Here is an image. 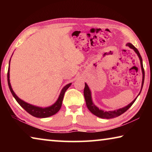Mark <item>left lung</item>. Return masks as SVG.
<instances>
[{"mask_svg":"<svg viewBox=\"0 0 152 152\" xmlns=\"http://www.w3.org/2000/svg\"><path fill=\"white\" fill-rule=\"evenodd\" d=\"M127 45L129 46L130 48L133 49V50L135 51V52L137 53L139 58L140 60V63H141V71H142V74H143V79H142V84H141V91L142 90L143 88V82H144V78H145V72H144V69H143V61H142V58H141V56L140 55V52L137 50V49L136 48L134 45H132V43H127ZM141 91L139 94L137 95V96L140 95L141 93ZM84 99H85L86 101V106L88 107V110L91 111L92 114H94V115H96L98 117L100 118H103V119H112V118H115L117 117L119 115H122L123 113H124L125 111L129 109V108L132 107V105L134 103V102L135 101V100L137 99V96L135 98V99L133 100V101L131 102L130 104H129L127 106H126L123 108H121V109H119L117 110H111V111H104L101 109H99V108L96 107L93 103V102L92 101V97H91V90H90L89 87L87 85V84L85 83V87H84Z\"/></svg>","mask_w":152,"mask_h":152,"instance_id":"1","label":"left lung"}]
</instances>
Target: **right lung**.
<instances>
[{
    "label": "right lung",
    "instance_id": "add662e5",
    "mask_svg": "<svg viewBox=\"0 0 152 152\" xmlns=\"http://www.w3.org/2000/svg\"><path fill=\"white\" fill-rule=\"evenodd\" d=\"M10 61H11V60H10ZM10 61H9V66H10ZM9 71H10V68H9L8 73H7V80H8V84H9L10 91H11L12 96H14V98L18 103L20 105V107L23 108V109L26 110L28 113H29V114L31 115L32 116L35 117L46 118V117L52 116V115H55L56 113H57L59 110H60V108L61 107V104H62V101L64 99V94H65V92L66 91V90L70 86L72 83L67 84V85H66L64 87L62 90H61L60 94L58 97L57 101H56L54 104H52L50 107L42 108V107H36V106H34V105L30 104L26 102L22 101L21 99H20L15 94L14 91H12V89L11 83H10Z\"/></svg>",
    "mask_w": 152,
    "mask_h": 152
}]
</instances>
